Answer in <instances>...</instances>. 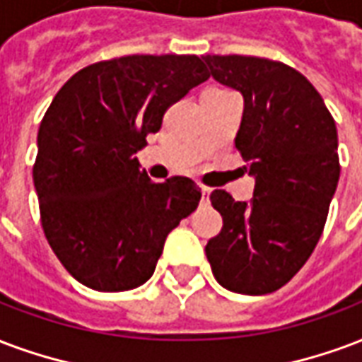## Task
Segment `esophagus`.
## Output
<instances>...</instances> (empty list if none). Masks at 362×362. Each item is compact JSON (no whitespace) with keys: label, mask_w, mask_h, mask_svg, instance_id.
Here are the masks:
<instances>
[{"label":"esophagus","mask_w":362,"mask_h":362,"mask_svg":"<svg viewBox=\"0 0 362 362\" xmlns=\"http://www.w3.org/2000/svg\"><path fill=\"white\" fill-rule=\"evenodd\" d=\"M209 195H211V189L202 188V199H203V202H209Z\"/></svg>","instance_id":"34e87169"}]
</instances>
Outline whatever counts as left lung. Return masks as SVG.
<instances>
[{
    "mask_svg": "<svg viewBox=\"0 0 362 362\" xmlns=\"http://www.w3.org/2000/svg\"><path fill=\"white\" fill-rule=\"evenodd\" d=\"M202 59L218 84L242 93L235 147L255 180L251 202L211 194L224 224L205 253L222 288L264 296L290 282L320 240L339 180L338 130L296 69L243 55Z\"/></svg>",
    "mask_w": 362,
    "mask_h": 362,
    "instance_id": "1",
    "label": "left lung"
}]
</instances>
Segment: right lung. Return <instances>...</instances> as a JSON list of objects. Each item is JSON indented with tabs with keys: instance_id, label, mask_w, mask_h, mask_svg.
I'll return each mask as SVG.
<instances>
[{
	"instance_id": "obj_1",
	"label": "right lung",
	"mask_w": 362,
	"mask_h": 362,
	"mask_svg": "<svg viewBox=\"0 0 362 362\" xmlns=\"http://www.w3.org/2000/svg\"><path fill=\"white\" fill-rule=\"evenodd\" d=\"M207 78L197 55H130L86 66L53 98L32 176L45 238L80 284L98 291L146 284L167 235L195 211V182L155 184L136 153L168 105Z\"/></svg>"
}]
</instances>
